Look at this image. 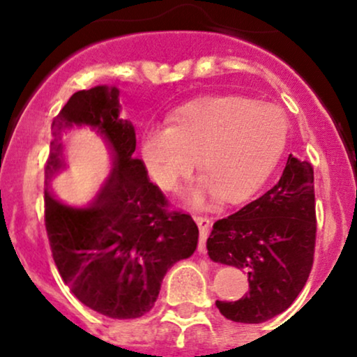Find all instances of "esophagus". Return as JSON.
Returning a JSON list of instances; mask_svg holds the SVG:
<instances>
[{
	"mask_svg": "<svg viewBox=\"0 0 357 357\" xmlns=\"http://www.w3.org/2000/svg\"><path fill=\"white\" fill-rule=\"evenodd\" d=\"M195 221L196 225H198L199 228V252H204L206 250V236H208V231H210V218L208 216H203V215H195Z\"/></svg>",
	"mask_w": 357,
	"mask_h": 357,
	"instance_id": "obj_1",
	"label": "esophagus"
}]
</instances>
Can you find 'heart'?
Listing matches in <instances>:
<instances>
[{
    "instance_id": "1",
    "label": "heart",
    "mask_w": 357,
    "mask_h": 357,
    "mask_svg": "<svg viewBox=\"0 0 357 357\" xmlns=\"http://www.w3.org/2000/svg\"><path fill=\"white\" fill-rule=\"evenodd\" d=\"M169 126L146 127L141 155L151 179L174 190L198 159L203 181L196 202L218 196L225 203L248 199L284 151L287 117L280 107L240 96L210 97L171 114Z\"/></svg>"
}]
</instances>
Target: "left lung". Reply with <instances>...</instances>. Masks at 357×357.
<instances>
[{"mask_svg": "<svg viewBox=\"0 0 357 357\" xmlns=\"http://www.w3.org/2000/svg\"><path fill=\"white\" fill-rule=\"evenodd\" d=\"M315 233L314 167L290 154L275 186L213 225L208 255L247 270L250 287L240 301H216L221 315L260 324L289 309L312 270Z\"/></svg>", "mask_w": 357, "mask_h": 357, "instance_id": "left-lung-1", "label": "left lung"}]
</instances>
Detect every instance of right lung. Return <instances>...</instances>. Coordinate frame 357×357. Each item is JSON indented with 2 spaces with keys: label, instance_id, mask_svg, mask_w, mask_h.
I'll list each match as a JSON object with an SVG mask.
<instances>
[{
  "label": "right lung",
  "instance_id": "obj_1",
  "mask_svg": "<svg viewBox=\"0 0 357 357\" xmlns=\"http://www.w3.org/2000/svg\"><path fill=\"white\" fill-rule=\"evenodd\" d=\"M119 90H79L52 122L45 165V228L61 280L82 304L110 319H137L158 301L162 277L192 255L198 227L188 213L171 210L165 192L134 158L136 130L119 117ZM73 125H90L108 142L113 165L87 205L61 202L50 179L63 169L59 141Z\"/></svg>",
  "mask_w": 357,
  "mask_h": 357
}]
</instances>
